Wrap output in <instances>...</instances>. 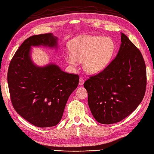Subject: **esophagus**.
<instances>
[{"label":"esophagus","mask_w":154,"mask_h":154,"mask_svg":"<svg viewBox=\"0 0 154 154\" xmlns=\"http://www.w3.org/2000/svg\"><path fill=\"white\" fill-rule=\"evenodd\" d=\"M84 82V80L83 79V78L82 77H80V80H79V85H80V86H82V85H83Z\"/></svg>","instance_id":"obj_1"}]
</instances>
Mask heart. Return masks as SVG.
<instances>
[{"label":"heart","mask_w":154,"mask_h":154,"mask_svg":"<svg viewBox=\"0 0 154 154\" xmlns=\"http://www.w3.org/2000/svg\"><path fill=\"white\" fill-rule=\"evenodd\" d=\"M114 43L109 37L84 36L72 42L71 53L66 56L68 64L75 67L82 61L87 72L97 74L103 70L110 63L114 52Z\"/></svg>","instance_id":"heart-1"}]
</instances>
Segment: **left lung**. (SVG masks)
<instances>
[{
	"instance_id": "8db88e82",
	"label": "left lung",
	"mask_w": 154,
	"mask_h": 154,
	"mask_svg": "<svg viewBox=\"0 0 154 154\" xmlns=\"http://www.w3.org/2000/svg\"><path fill=\"white\" fill-rule=\"evenodd\" d=\"M117 55L103 70L84 84L90 111L98 122L113 124L131 115L146 88V64L140 50L121 33Z\"/></svg>"
}]
</instances>
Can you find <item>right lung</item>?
I'll use <instances>...</instances> for the list:
<instances>
[{
    "mask_svg": "<svg viewBox=\"0 0 154 154\" xmlns=\"http://www.w3.org/2000/svg\"><path fill=\"white\" fill-rule=\"evenodd\" d=\"M39 45L55 47L57 37L50 33L26 39L10 61L7 80L16 111L31 124L45 128L60 122L79 76L63 72L56 64L35 65L31 59V47Z\"/></svg>",
    "mask_w": 154,
    "mask_h": 154,
    "instance_id": "right-lung-1",
    "label": "right lung"
}]
</instances>
